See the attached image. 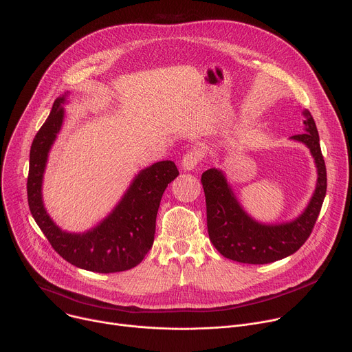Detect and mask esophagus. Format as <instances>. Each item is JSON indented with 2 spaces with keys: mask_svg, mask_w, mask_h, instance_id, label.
Listing matches in <instances>:
<instances>
[{
  "mask_svg": "<svg viewBox=\"0 0 352 352\" xmlns=\"http://www.w3.org/2000/svg\"><path fill=\"white\" fill-rule=\"evenodd\" d=\"M200 160H202V155H200L199 150L195 148V150H190V152H188L184 156V159L181 162V166L185 171H192L193 168H196V166L199 164Z\"/></svg>",
  "mask_w": 352,
  "mask_h": 352,
  "instance_id": "34e87169",
  "label": "esophagus"
}]
</instances>
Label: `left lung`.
I'll use <instances>...</instances> for the list:
<instances>
[{
    "label": "left lung",
    "mask_w": 352,
    "mask_h": 352,
    "mask_svg": "<svg viewBox=\"0 0 352 352\" xmlns=\"http://www.w3.org/2000/svg\"><path fill=\"white\" fill-rule=\"evenodd\" d=\"M302 116L305 132L289 139L309 148L318 179L308 206L294 220L273 224L255 220L243 210L221 170L210 168L202 174L209 236L224 258L249 265L272 263L296 252L311 235L326 196L327 178L315 120L308 110Z\"/></svg>",
    "instance_id": "left-lung-1"
}]
</instances>
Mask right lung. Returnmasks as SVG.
<instances>
[{
  "mask_svg": "<svg viewBox=\"0 0 352 352\" xmlns=\"http://www.w3.org/2000/svg\"><path fill=\"white\" fill-rule=\"evenodd\" d=\"M68 91L57 97L52 113L36 133L29 160L28 202L30 213L56 252L71 265L96 273H117L138 266L152 248L162 196L178 177L170 160L140 170L117 206L85 232L61 230L43 204V177L57 135L64 122Z\"/></svg>",
  "mask_w": 352,
  "mask_h": 352,
  "instance_id": "add662e5",
  "label": "right lung"
}]
</instances>
